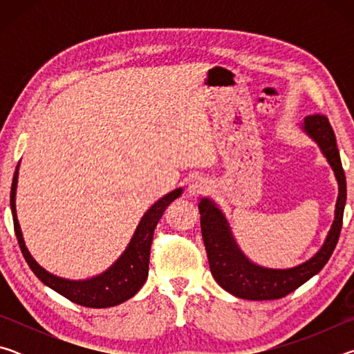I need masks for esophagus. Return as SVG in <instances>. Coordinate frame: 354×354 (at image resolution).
I'll return each mask as SVG.
<instances>
[{
	"label": "esophagus",
	"instance_id": "34e87169",
	"mask_svg": "<svg viewBox=\"0 0 354 354\" xmlns=\"http://www.w3.org/2000/svg\"><path fill=\"white\" fill-rule=\"evenodd\" d=\"M209 190V183L205 178H195L192 179L189 187H187V195L190 198H196V196L205 195Z\"/></svg>",
	"mask_w": 354,
	"mask_h": 354
}]
</instances>
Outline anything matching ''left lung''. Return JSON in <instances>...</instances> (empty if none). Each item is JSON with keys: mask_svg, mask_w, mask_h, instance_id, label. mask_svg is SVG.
<instances>
[{"mask_svg": "<svg viewBox=\"0 0 354 354\" xmlns=\"http://www.w3.org/2000/svg\"><path fill=\"white\" fill-rule=\"evenodd\" d=\"M299 129L320 148L323 158L326 159L334 171L339 189L333 225L329 227L322 247L309 259L298 266L286 268L259 266L251 261L239 247L230 221L217 203L207 196L198 200L201 234L211 273L221 289L237 298L262 301V299H278L286 297L287 293L298 289L299 286L315 277L325 267L337 245L346 203V181L334 131L328 118L323 115L306 117L299 124Z\"/></svg>", "mask_w": 354, "mask_h": 354, "instance_id": "obj_1", "label": "left lung"}]
</instances>
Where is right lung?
Listing matches in <instances>:
<instances>
[{"instance_id": "obj_1", "label": "right lung", "mask_w": 354, "mask_h": 354, "mask_svg": "<svg viewBox=\"0 0 354 354\" xmlns=\"http://www.w3.org/2000/svg\"><path fill=\"white\" fill-rule=\"evenodd\" d=\"M19 170L20 162L17 165L14 179H12L10 211L12 218H14L15 236L19 239L20 250L35 277H37L45 286L50 287V289L61 293L62 297L70 299V301L81 304V306L86 308H112L117 306L120 303H124L129 298H133L136 293L140 290V287L145 284L148 277L149 248H151L154 227L158 225L160 217L164 215L165 209L183 195V187L171 190L170 194H167L162 198L156 201L154 205L143 214V217L140 218L139 225H137L133 237H131L128 247L124 248L123 253L118 256V259L113 262L112 266L107 267L104 272L86 279H67L45 270L26 248L25 239H23V232L19 223V217H17L15 206Z\"/></svg>"}]
</instances>
